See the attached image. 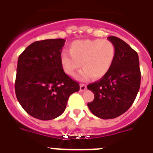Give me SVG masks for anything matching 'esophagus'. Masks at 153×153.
Instances as JSON below:
<instances>
[{
	"mask_svg": "<svg viewBox=\"0 0 153 153\" xmlns=\"http://www.w3.org/2000/svg\"><path fill=\"white\" fill-rule=\"evenodd\" d=\"M86 89H87V86L84 84H80V85H79V90L81 91H84Z\"/></svg>",
	"mask_w": 153,
	"mask_h": 153,
	"instance_id": "1",
	"label": "esophagus"
}]
</instances>
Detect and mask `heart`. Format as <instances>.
<instances>
[{
	"label": "heart",
	"mask_w": 153,
	"mask_h": 153,
	"mask_svg": "<svg viewBox=\"0 0 153 153\" xmlns=\"http://www.w3.org/2000/svg\"><path fill=\"white\" fill-rule=\"evenodd\" d=\"M69 53L63 51L61 62L68 75L74 76L83 68L77 77L98 79L109 71L116 58V47L112 41L102 39L74 40L69 45Z\"/></svg>",
	"instance_id": "heart-1"
}]
</instances>
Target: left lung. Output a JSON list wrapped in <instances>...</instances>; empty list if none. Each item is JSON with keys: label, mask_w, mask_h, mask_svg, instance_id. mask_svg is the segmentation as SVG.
I'll return each instance as SVG.
<instances>
[{"label": "left lung", "mask_w": 153, "mask_h": 153, "mask_svg": "<svg viewBox=\"0 0 153 153\" xmlns=\"http://www.w3.org/2000/svg\"><path fill=\"white\" fill-rule=\"evenodd\" d=\"M116 47V58L109 71L99 80L88 84L94 94L88 106L101 119H113L124 113L135 100L141 84L138 55L117 36H108Z\"/></svg>", "instance_id": "left-lung-1"}]
</instances>
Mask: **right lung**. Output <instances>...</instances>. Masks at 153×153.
<instances>
[{
  "mask_svg": "<svg viewBox=\"0 0 153 153\" xmlns=\"http://www.w3.org/2000/svg\"><path fill=\"white\" fill-rule=\"evenodd\" d=\"M64 39L38 40L18 59L15 90L23 109L34 118L50 120L65 111L79 84L65 74L61 62Z\"/></svg>",
  "mask_w": 153,
  "mask_h": 153,
  "instance_id": "obj_1",
  "label": "right lung"
}]
</instances>
